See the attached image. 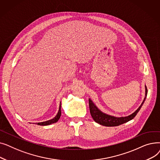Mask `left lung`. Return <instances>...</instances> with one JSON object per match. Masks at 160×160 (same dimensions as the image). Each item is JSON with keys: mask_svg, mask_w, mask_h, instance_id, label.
Segmentation results:
<instances>
[{"mask_svg": "<svg viewBox=\"0 0 160 160\" xmlns=\"http://www.w3.org/2000/svg\"><path fill=\"white\" fill-rule=\"evenodd\" d=\"M147 95V88L145 86V97L144 98L143 101L141 103V106L138 108V110L133 112L132 114L127 116V117H116L114 116H112L110 115L106 114L100 111L99 109L96 106V105L93 102L92 100L89 98V110L90 113L93 117V120L102 126L105 127H117L119 126L122 124L127 122L132 119H133L136 117L137 113L140 110L141 106L143 104L145 100L146 99Z\"/></svg>", "mask_w": 160, "mask_h": 160, "instance_id": "1", "label": "left lung"}]
</instances>
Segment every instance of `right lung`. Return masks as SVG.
<instances>
[{
	"label": "right lung",
	"mask_w": 160,
	"mask_h": 160,
	"mask_svg": "<svg viewBox=\"0 0 160 160\" xmlns=\"http://www.w3.org/2000/svg\"><path fill=\"white\" fill-rule=\"evenodd\" d=\"M62 114V112H61V102H60V108H59V111L57 113V115L54 117L52 119L48 120L47 121H45V122H38V125H41V126H47V125H49L53 123L56 122L60 118V116Z\"/></svg>",
	"instance_id": "1"
}]
</instances>
